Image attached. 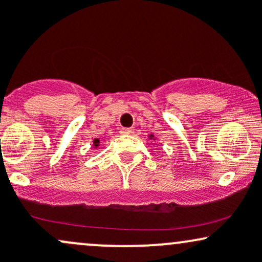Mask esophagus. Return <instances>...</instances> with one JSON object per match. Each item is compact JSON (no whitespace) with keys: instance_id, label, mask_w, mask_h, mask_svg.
<instances>
[{"instance_id":"esophagus-1","label":"esophagus","mask_w":262,"mask_h":262,"mask_svg":"<svg viewBox=\"0 0 262 262\" xmlns=\"http://www.w3.org/2000/svg\"><path fill=\"white\" fill-rule=\"evenodd\" d=\"M134 128H122V130L120 131L121 135H125V136H130V135L134 134Z\"/></svg>"}]
</instances>
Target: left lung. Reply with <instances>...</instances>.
<instances>
[{
    "instance_id": "left-lung-1",
    "label": "left lung",
    "mask_w": 262,
    "mask_h": 262,
    "mask_svg": "<svg viewBox=\"0 0 262 262\" xmlns=\"http://www.w3.org/2000/svg\"><path fill=\"white\" fill-rule=\"evenodd\" d=\"M147 137H148V140H154V141H155V140H156V136H155L154 134H150Z\"/></svg>"
}]
</instances>
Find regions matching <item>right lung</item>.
<instances>
[{
    "label": "right lung",
    "mask_w": 262,
    "mask_h": 262,
    "mask_svg": "<svg viewBox=\"0 0 262 262\" xmlns=\"http://www.w3.org/2000/svg\"><path fill=\"white\" fill-rule=\"evenodd\" d=\"M92 146H94L95 148H97L98 146H100V139H95L94 141H92Z\"/></svg>",
    "instance_id": "obj_1"
}]
</instances>
